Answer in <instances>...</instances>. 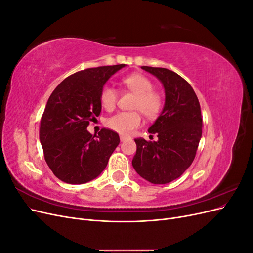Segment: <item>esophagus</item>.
I'll return each instance as SVG.
<instances>
[{"label": "esophagus", "mask_w": 253, "mask_h": 253, "mask_svg": "<svg viewBox=\"0 0 253 253\" xmlns=\"http://www.w3.org/2000/svg\"><path fill=\"white\" fill-rule=\"evenodd\" d=\"M127 139V137L126 136H125V135H120V140L121 141H125V140H126Z\"/></svg>", "instance_id": "esophagus-1"}]
</instances>
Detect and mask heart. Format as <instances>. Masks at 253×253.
<instances>
[{
    "label": "heart",
    "instance_id": "obj_1",
    "mask_svg": "<svg viewBox=\"0 0 253 253\" xmlns=\"http://www.w3.org/2000/svg\"><path fill=\"white\" fill-rule=\"evenodd\" d=\"M124 85L136 95L133 104L134 110L140 111L145 117L153 119L157 117L163 110V98L153 90V82L141 74H132L122 79ZM118 99V93L111 85L102 87L100 101L103 108L108 111L115 109ZM142 124L139 112H119L106 119V126L113 131L122 135H129Z\"/></svg>",
    "mask_w": 253,
    "mask_h": 253
}]
</instances>
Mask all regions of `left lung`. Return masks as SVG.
I'll return each mask as SVG.
<instances>
[{
  "label": "left lung",
  "mask_w": 253,
  "mask_h": 253,
  "mask_svg": "<svg viewBox=\"0 0 253 253\" xmlns=\"http://www.w3.org/2000/svg\"><path fill=\"white\" fill-rule=\"evenodd\" d=\"M141 68L163 83L166 100L163 112L148 129L158 139H135L132 165L145 180L164 185L178 178L193 163L202 138L201 105L192 86L178 74L164 67Z\"/></svg>",
  "instance_id": "1"
}]
</instances>
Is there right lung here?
<instances>
[{
  "instance_id": "right-lung-1",
  "label": "right lung",
  "mask_w": 253,
  "mask_h": 253,
  "mask_svg": "<svg viewBox=\"0 0 253 253\" xmlns=\"http://www.w3.org/2000/svg\"><path fill=\"white\" fill-rule=\"evenodd\" d=\"M126 64L86 68L68 76L52 91L40 124L45 162L56 177L81 185L98 177L120 142L119 135L102 128L87 131L100 115V93L105 82Z\"/></svg>"
}]
</instances>
